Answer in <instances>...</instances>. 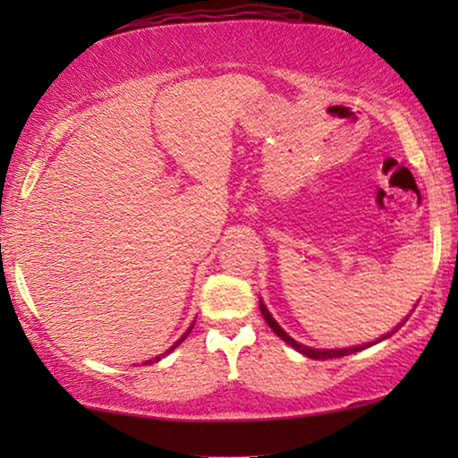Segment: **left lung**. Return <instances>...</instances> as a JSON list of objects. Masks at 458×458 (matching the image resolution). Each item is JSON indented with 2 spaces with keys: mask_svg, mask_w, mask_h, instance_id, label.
<instances>
[{
  "mask_svg": "<svg viewBox=\"0 0 458 458\" xmlns=\"http://www.w3.org/2000/svg\"><path fill=\"white\" fill-rule=\"evenodd\" d=\"M260 313H262V317H265V321L270 325V329H273L278 337H281L283 341H286V344H289L291 347H294V350L301 352L303 355H307V358H311V360L344 358V355H350V353H355V352H361V350H366V347L374 345V344H366V345H360V347H345V350H313V347L301 345V344H297V341H294L293 337L286 335V333H284L281 327H278V323L273 319V315L268 313V309L265 307V303H262V301H260ZM394 331H396V329H394ZM394 331H392V333H394ZM392 333H387V335H392ZM387 335H386V337H387ZM386 337H382V339H386ZM382 339H377V341H382Z\"/></svg>",
  "mask_w": 458,
  "mask_h": 458,
  "instance_id": "left-lung-1",
  "label": "left lung"
}]
</instances>
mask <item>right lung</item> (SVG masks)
Here are the masks:
<instances>
[{"label": "right lung", "mask_w": 458, "mask_h": 458, "mask_svg": "<svg viewBox=\"0 0 458 458\" xmlns=\"http://www.w3.org/2000/svg\"><path fill=\"white\" fill-rule=\"evenodd\" d=\"M191 327H193V325H191ZM191 327H190L188 331H185V335H183V337H182L180 341H175V344H174L172 347H169V350H167V353H169V352H174V350H175V347H177V345H180V344H182V341H183L185 337H188V335H190V331H191ZM159 360H161V358H159V355H157V358H155V360H147L145 363H155V361H159Z\"/></svg>", "instance_id": "right-lung-1"}]
</instances>
